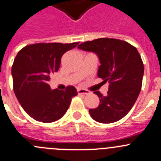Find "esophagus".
<instances>
[{"mask_svg":"<svg viewBox=\"0 0 161 161\" xmlns=\"http://www.w3.org/2000/svg\"><path fill=\"white\" fill-rule=\"evenodd\" d=\"M77 93H78L79 94H90V92L87 90H85V89L77 88Z\"/></svg>","mask_w":161,"mask_h":161,"instance_id":"34e87169","label":"esophagus"}]
</instances>
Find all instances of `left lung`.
Returning <instances> with one entry per match:
<instances>
[{
    "instance_id": "8db88e82",
    "label": "left lung",
    "mask_w": 161,
    "mask_h": 161,
    "mask_svg": "<svg viewBox=\"0 0 161 161\" xmlns=\"http://www.w3.org/2000/svg\"><path fill=\"white\" fill-rule=\"evenodd\" d=\"M79 49L94 53L101 65L97 77L108 82V92L96 108L89 109L93 119L101 123L117 122L131 110L142 87L143 64L136 48L120 39L101 38L83 42Z\"/></svg>"
}]
</instances>
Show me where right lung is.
Here are the masks:
<instances>
[{
  "mask_svg": "<svg viewBox=\"0 0 161 161\" xmlns=\"http://www.w3.org/2000/svg\"><path fill=\"white\" fill-rule=\"evenodd\" d=\"M78 43H37L18 53L11 68L14 92L23 109L35 120L52 122L59 119L77 94L74 86L65 91L52 90L48 81L59 69L62 56Z\"/></svg>",
  "mask_w": 161,
  "mask_h": 161,
  "instance_id": "right-lung-1",
  "label": "right lung"
}]
</instances>
